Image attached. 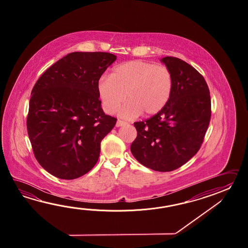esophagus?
<instances>
[{"mask_svg": "<svg viewBox=\"0 0 248 248\" xmlns=\"http://www.w3.org/2000/svg\"><path fill=\"white\" fill-rule=\"evenodd\" d=\"M126 124V122H124V121H122V120H118V121H117L116 126H125Z\"/></svg>", "mask_w": 248, "mask_h": 248, "instance_id": "1", "label": "esophagus"}]
</instances>
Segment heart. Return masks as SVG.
Instances as JSON below:
<instances>
[{
	"instance_id": "heart-1",
	"label": "heart",
	"mask_w": 248,
	"mask_h": 248,
	"mask_svg": "<svg viewBox=\"0 0 248 248\" xmlns=\"http://www.w3.org/2000/svg\"><path fill=\"white\" fill-rule=\"evenodd\" d=\"M173 87V75L168 67L144 60L122 63L112 70L111 77L102 76L97 82L106 112L116 111L126 96L129 99L119 111L127 119L142 111L147 115L159 112L169 103Z\"/></svg>"
}]
</instances>
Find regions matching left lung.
Here are the masks:
<instances>
[{"instance_id": "left-lung-1", "label": "left lung", "mask_w": 248, "mask_h": 248, "mask_svg": "<svg viewBox=\"0 0 248 248\" xmlns=\"http://www.w3.org/2000/svg\"><path fill=\"white\" fill-rule=\"evenodd\" d=\"M173 75L167 106L153 117L134 123L137 131L131 153L140 163L158 172L179 169L201 149L211 119V97L204 77L174 57L161 59Z\"/></svg>"}]
</instances>
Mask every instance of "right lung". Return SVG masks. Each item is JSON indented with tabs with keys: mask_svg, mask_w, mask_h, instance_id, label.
I'll return each instance as SVG.
<instances>
[{
	"mask_svg": "<svg viewBox=\"0 0 248 248\" xmlns=\"http://www.w3.org/2000/svg\"><path fill=\"white\" fill-rule=\"evenodd\" d=\"M107 52H73L38 79L27 126L39 164L60 179H75L95 166L102 140L117 119L101 108L97 82L116 60Z\"/></svg>",
	"mask_w": 248,
	"mask_h": 248,
	"instance_id": "add662e5",
	"label": "right lung"
}]
</instances>
